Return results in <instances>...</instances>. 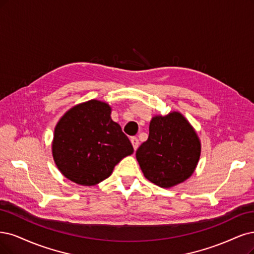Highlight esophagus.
Wrapping results in <instances>:
<instances>
[{
	"mask_svg": "<svg viewBox=\"0 0 254 254\" xmlns=\"http://www.w3.org/2000/svg\"><path fill=\"white\" fill-rule=\"evenodd\" d=\"M130 142H131V144H132V146H133V149L136 150L137 147H138V139H137V137L131 136L130 137Z\"/></svg>",
	"mask_w": 254,
	"mask_h": 254,
	"instance_id": "1",
	"label": "esophagus"
}]
</instances>
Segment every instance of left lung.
I'll use <instances>...</instances> for the list:
<instances>
[{"label": "left lung", "instance_id": "8db88e82", "mask_svg": "<svg viewBox=\"0 0 254 254\" xmlns=\"http://www.w3.org/2000/svg\"><path fill=\"white\" fill-rule=\"evenodd\" d=\"M199 154L195 131L179 112L154 117L148 139L135 153L145 178L163 188L187 180L196 167Z\"/></svg>", "mask_w": 254, "mask_h": 254}]
</instances>
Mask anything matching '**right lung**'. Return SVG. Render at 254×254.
<instances>
[{
  "instance_id": "obj_1",
  "label": "right lung",
  "mask_w": 254,
  "mask_h": 254,
  "mask_svg": "<svg viewBox=\"0 0 254 254\" xmlns=\"http://www.w3.org/2000/svg\"><path fill=\"white\" fill-rule=\"evenodd\" d=\"M109 105L91 100L76 105L59 121L52 154L59 170L76 184L95 185L133 152L127 135L110 118Z\"/></svg>"
}]
</instances>
